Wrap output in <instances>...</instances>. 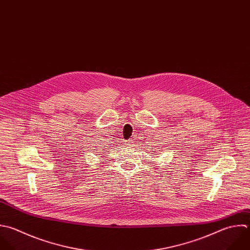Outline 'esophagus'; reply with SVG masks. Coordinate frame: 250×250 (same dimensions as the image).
<instances>
[{"mask_svg":"<svg viewBox=\"0 0 250 250\" xmlns=\"http://www.w3.org/2000/svg\"><path fill=\"white\" fill-rule=\"evenodd\" d=\"M125 145L128 146V147H132V146H134V142H133L132 140H127V141L125 142Z\"/></svg>","mask_w":250,"mask_h":250,"instance_id":"34e87169","label":"esophagus"}]
</instances>
